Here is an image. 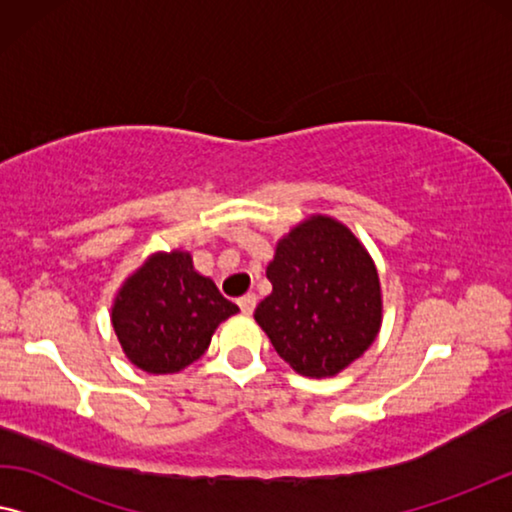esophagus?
I'll list each match as a JSON object with an SVG mask.
<instances>
[{
    "label": "esophagus",
    "mask_w": 512,
    "mask_h": 512,
    "mask_svg": "<svg viewBox=\"0 0 512 512\" xmlns=\"http://www.w3.org/2000/svg\"><path fill=\"white\" fill-rule=\"evenodd\" d=\"M255 304H257V297L253 292H248V294H243V297L239 299V306H241V311L246 313V315H250L255 311Z\"/></svg>",
    "instance_id": "1"
}]
</instances>
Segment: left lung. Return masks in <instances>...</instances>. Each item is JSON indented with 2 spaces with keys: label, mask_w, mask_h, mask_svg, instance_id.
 I'll return each instance as SVG.
<instances>
[{
  "label": "left lung",
  "mask_w": 512,
  "mask_h": 512,
  "mask_svg": "<svg viewBox=\"0 0 512 512\" xmlns=\"http://www.w3.org/2000/svg\"><path fill=\"white\" fill-rule=\"evenodd\" d=\"M273 290L257 325L299 376L331 378L364 355L383 325V290L364 243L331 215H308L276 243Z\"/></svg>",
  "instance_id": "1"
}]
</instances>
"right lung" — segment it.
<instances>
[{
	"mask_svg": "<svg viewBox=\"0 0 512 512\" xmlns=\"http://www.w3.org/2000/svg\"><path fill=\"white\" fill-rule=\"evenodd\" d=\"M239 313L187 250H157L115 292L111 325L141 371L178 373L204 355L220 322Z\"/></svg>",
	"mask_w": 512,
	"mask_h": 512,
	"instance_id": "1",
	"label": "right lung"
}]
</instances>
